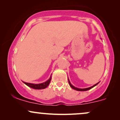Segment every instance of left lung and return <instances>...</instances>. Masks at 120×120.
<instances>
[{
    "instance_id": "left-lung-1",
    "label": "left lung",
    "mask_w": 120,
    "mask_h": 120,
    "mask_svg": "<svg viewBox=\"0 0 120 120\" xmlns=\"http://www.w3.org/2000/svg\"><path fill=\"white\" fill-rule=\"evenodd\" d=\"M68 81H69V85H70V87H71L72 89H73L75 90H77V91H86V90H88L91 89V88H93V87H94V86H96L98 84V83H99V82H98V83H97L96 84L94 85L93 86H91V87H87V88H84V89H81V88H78V87H75V86H73V85H72L71 83H70V81H69V78H68Z\"/></svg>"
}]
</instances>
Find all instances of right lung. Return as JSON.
<instances>
[{
	"label": "right lung",
	"instance_id": "right-lung-1",
	"mask_svg": "<svg viewBox=\"0 0 120 120\" xmlns=\"http://www.w3.org/2000/svg\"><path fill=\"white\" fill-rule=\"evenodd\" d=\"M51 79V75L50 76V78L47 81H46V82H43V83H38V84H35V83H28V82H25L23 81V82L24 84L26 85L27 86H28L30 87H31V88L34 89H45L46 87H47V86L49 85L50 81Z\"/></svg>",
	"mask_w": 120,
	"mask_h": 120
}]
</instances>
